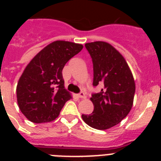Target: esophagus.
<instances>
[{
	"instance_id": "1",
	"label": "esophagus",
	"mask_w": 161,
	"mask_h": 161,
	"mask_svg": "<svg viewBox=\"0 0 161 161\" xmlns=\"http://www.w3.org/2000/svg\"><path fill=\"white\" fill-rule=\"evenodd\" d=\"M77 97H80V98H85V97H86V96H85V93H84V92H80V93H78Z\"/></svg>"
}]
</instances>
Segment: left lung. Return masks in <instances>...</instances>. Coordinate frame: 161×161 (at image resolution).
I'll list each match as a JSON object with an SVG mask.
<instances>
[{
  "label": "left lung",
  "mask_w": 161,
  "mask_h": 161,
  "mask_svg": "<svg viewBox=\"0 0 161 161\" xmlns=\"http://www.w3.org/2000/svg\"><path fill=\"white\" fill-rule=\"evenodd\" d=\"M93 64V86L104 84L100 93L90 100L93 113L82 114L86 124L97 130H106L126 117L131 109L136 84L124 57L112 45L102 41L85 43Z\"/></svg>",
  "instance_id": "1"
}]
</instances>
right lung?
Instances as JSON below:
<instances>
[{
    "label": "right lung",
    "instance_id": "right-lung-1",
    "mask_svg": "<svg viewBox=\"0 0 161 161\" xmlns=\"http://www.w3.org/2000/svg\"><path fill=\"white\" fill-rule=\"evenodd\" d=\"M83 45L57 40L48 44L31 60L17 85L20 110L32 123L55 120L64 104L72 98L64 89L62 71Z\"/></svg>",
    "mask_w": 161,
    "mask_h": 161
}]
</instances>
